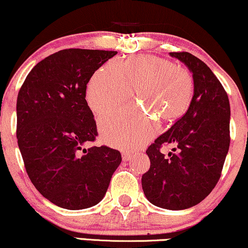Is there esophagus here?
Returning a JSON list of instances; mask_svg holds the SVG:
<instances>
[{"instance_id":"obj_1","label":"esophagus","mask_w":248,"mask_h":248,"mask_svg":"<svg viewBox=\"0 0 248 248\" xmlns=\"http://www.w3.org/2000/svg\"><path fill=\"white\" fill-rule=\"evenodd\" d=\"M130 159H131V155H130V153H127V152L122 153V160H124V161H128V160H130Z\"/></svg>"}]
</instances>
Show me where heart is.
Wrapping results in <instances>:
<instances>
[{
  "label": "heart",
  "instance_id": "b5f03b06",
  "mask_svg": "<svg viewBox=\"0 0 248 248\" xmlns=\"http://www.w3.org/2000/svg\"><path fill=\"white\" fill-rule=\"evenodd\" d=\"M134 89L144 108H124L99 119L103 140L124 150L152 139L158 130L156 119L171 122L186 113L194 80L187 68L168 59L133 56L120 65L109 62L95 72L87 87L88 104L95 113H104L127 102Z\"/></svg>",
  "mask_w": 248,
  "mask_h": 248
}]
</instances>
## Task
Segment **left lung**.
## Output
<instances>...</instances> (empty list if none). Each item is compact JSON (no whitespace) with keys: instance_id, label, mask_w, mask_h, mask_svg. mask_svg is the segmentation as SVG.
<instances>
[{"instance_id":"left-lung-1","label":"left lung","mask_w":248,"mask_h":248,"mask_svg":"<svg viewBox=\"0 0 248 248\" xmlns=\"http://www.w3.org/2000/svg\"><path fill=\"white\" fill-rule=\"evenodd\" d=\"M192 72L194 92L187 111L147 147L150 169L144 194L158 207L180 211L199 203L214 189L230 145V103L211 68L190 52H169ZM175 145L169 155L161 147Z\"/></svg>"}]
</instances>
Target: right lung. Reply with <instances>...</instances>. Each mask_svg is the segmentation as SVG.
Segmentation results:
<instances>
[{
	"mask_svg": "<svg viewBox=\"0 0 248 248\" xmlns=\"http://www.w3.org/2000/svg\"><path fill=\"white\" fill-rule=\"evenodd\" d=\"M117 51L64 49L37 62L17 98V140L36 190L62 208L92 207L104 198L121 164L111 147L95 142L96 121L87 83Z\"/></svg>",
	"mask_w": 248,
	"mask_h": 248,
	"instance_id": "1",
	"label": "right lung"
}]
</instances>
